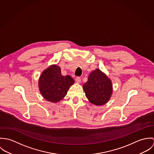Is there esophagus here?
<instances>
[{
    "instance_id": "obj_1",
    "label": "esophagus",
    "mask_w": 154,
    "mask_h": 154,
    "mask_svg": "<svg viewBox=\"0 0 154 154\" xmlns=\"http://www.w3.org/2000/svg\"><path fill=\"white\" fill-rule=\"evenodd\" d=\"M75 79H76V82L77 83H80L81 81V79L80 77H77V78H76Z\"/></svg>"
}]
</instances>
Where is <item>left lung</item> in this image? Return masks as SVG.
I'll return each instance as SVG.
<instances>
[{
    "instance_id": "8db88e82",
    "label": "left lung",
    "mask_w": 154,
    "mask_h": 154,
    "mask_svg": "<svg viewBox=\"0 0 154 154\" xmlns=\"http://www.w3.org/2000/svg\"><path fill=\"white\" fill-rule=\"evenodd\" d=\"M83 88L88 100L96 106H103L110 100L112 92V82L107 75L97 69L88 76Z\"/></svg>"
}]
</instances>
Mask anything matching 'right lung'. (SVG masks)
Here are the masks:
<instances>
[{"label": "right lung", "mask_w": 154, "mask_h": 154, "mask_svg": "<svg viewBox=\"0 0 154 154\" xmlns=\"http://www.w3.org/2000/svg\"><path fill=\"white\" fill-rule=\"evenodd\" d=\"M74 82L70 76L62 75L59 66L53 65L42 72L38 80V87L47 101L56 103L66 96L68 89Z\"/></svg>", "instance_id": "1"}]
</instances>
